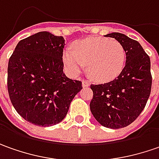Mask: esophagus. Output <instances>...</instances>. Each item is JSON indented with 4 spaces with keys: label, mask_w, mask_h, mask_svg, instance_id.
Here are the masks:
<instances>
[{
    "label": "esophagus",
    "mask_w": 159,
    "mask_h": 159,
    "mask_svg": "<svg viewBox=\"0 0 159 159\" xmlns=\"http://www.w3.org/2000/svg\"><path fill=\"white\" fill-rule=\"evenodd\" d=\"M89 85H90V82L88 80H84L83 81V86L86 87V86H89Z\"/></svg>",
    "instance_id": "esophagus-1"
}]
</instances>
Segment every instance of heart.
<instances>
[{"instance_id": "obj_1", "label": "heart", "mask_w": 159, "mask_h": 159, "mask_svg": "<svg viewBox=\"0 0 159 159\" xmlns=\"http://www.w3.org/2000/svg\"><path fill=\"white\" fill-rule=\"evenodd\" d=\"M125 60L123 46L105 38L81 40L75 45V51L67 48L63 52V62L70 74L78 75L88 65L89 75L98 82L117 77L123 69Z\"/></svg>"}]
</instances>
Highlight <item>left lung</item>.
<instances>
[{"label":"left lung","mask_w":159,"mask_h":159,"mask_svg":"<svg viewBox=\"0 0 159 159\" xmlns=\"http://www.w3.org/2000/svg\"><path fill=\"white\" fill-rule=\"evenodd\" d=\"M106 36L123 46L126 64L116 78L90 84L93 98L90 108L102 126L116 129L130 125L144 109L152 84L151 60L136 40L119 32Z\"/></svg>","instance_id":"obj_1"}]
</instances>
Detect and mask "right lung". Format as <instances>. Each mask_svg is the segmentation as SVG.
I'll return each mask as SVG.
<instances>
[{"label": "right lung", "mask_w": 159, "mask_h": 159, "mask_svg": "<svg viewBox=\"0 0 159 159\" xmlns=\"http://www.w3.org/2000/svg\"><path fill=\"white\" fill-rule=\"evenodd\" d=\"M64 39L41 31L20 40L9 58L8 91L16 111L40 127L61 122L82 82L63 73Z\"/></svg>", "instance_id": "right-lung-1"}]
</instances>
